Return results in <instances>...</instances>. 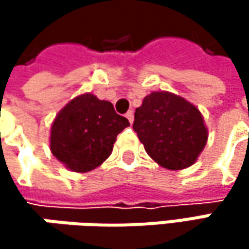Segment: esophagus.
<instances>
[{"label": "esophagus", "mask_w": 249, "mask_h": 249, "mask_svg": "<svg viewBox=\"0 0 249 249\" xmlns=\"http://www.w3.org/2000/svg\"><path fill=\"white\" fill-rule=\"evenodd\" d=\"M125 117H126V120L129 121V124H132V121H134V112H132V111H128V112L125 114Z\"/></svg>", "instance_id": "1"}]
</instances>
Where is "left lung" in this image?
Instances as JSON below:
<instances>
[{
	"mask_svg": "<svg viewBox=\"0 0 249 249\" xmlns=\"http://www.w3.org/2000/svg\"><path fill=\"white\" fill-rule=\"evenodd\" d=\"M132 128L147 154L169 170L192 166L208 140L199 109L169 92L145 96L135 109Z\"/></svg>",
	"mask_w": 249,
	"mask_h": 249,
	"instance_id": "1",
	"label": "left lung"
}]
</instances>
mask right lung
Returning a JSON list of instances; mask_svg holds the SVG:
<instances>
[{
    "label": "right lung",
    "instance_id": "1",
    "mask_svg": "<svg viewBox=\"0 0 249 249\" xmlns=\"http://www.w3.org/2000/svg\"><path fill=\"white\" fill-rule=\"evenodd\" d=\"M128 125L111 102L85 93L57 114L52 125L50 150L68 169L85 173L109 157L117 135Z\"/></svg>",
    "mask_w": 249,
    "mask_h": 249
}]
</instances>
